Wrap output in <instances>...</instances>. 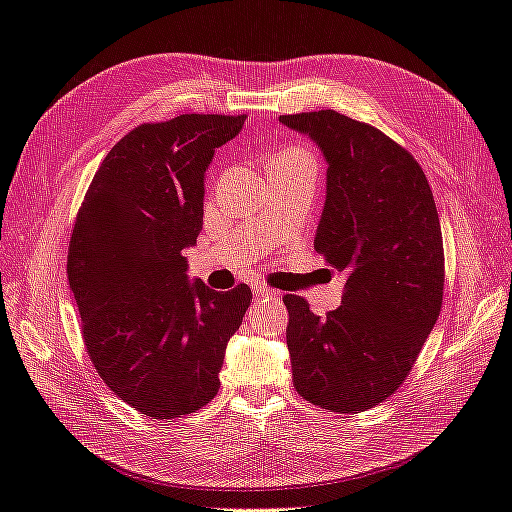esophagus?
Returning a JSON list of instances; mask_svg holds the SVG:
<instances>
[{
  "label": "esophagus",
  "mask_w": 512,
  "mask_h": 512,
  "mask_svg": "<svg viewBox=\"0 0 512 512\" xmlns=\"http://www.w3.org/2000/svg\"><path fill=\"white\" fill-rule=\"evenodd\" d=\"M256 297L258 299H265V301H269V299H277V290H273V288H269V286H256Z\"/></svg>",
  "instance_id": "34e87169"
}]
</instances>
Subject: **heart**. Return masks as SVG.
<instances>
[{
    "instance_id": "heart-1",
    "label": "heart",
    "mask_w": 512,
    "mask_h": 512,
    "mask_svg": "<svg viewBox=\"0 0 512 512\" xmlns=\"http://www.w3.org/2000/svg\"><path fill=\"white\" fill-rule=\"evenodd\" d=\"M280 156H305V158H312L309 156L307 151H303V149H286V151H282Z\"/></svg>"
}]
</instances>
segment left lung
Listing matches in <instances>:
<instances>
[{
    "label": "left lung",
    "instance_id": "1",
    "mask_svg": "<svg viewBox=\"0 0 512 512\" xmlns=\"http://www.w3.org/2000/svg\"><path fill=\"white\" fill-rule=\"evenodd\" d=\"M327 160L314 247L346 273L324 318L286 294L292 382L309 404L356 414L406 380L442 309L444 247L423 168L393 138L335 111L280 115Z\"/></svg>",
    "mask_w": 512,
    "mask_h": 512
}]
</instances>
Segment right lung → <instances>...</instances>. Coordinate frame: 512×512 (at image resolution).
<instances>
[{"mask_svg":"<svg viewBox=\"0 0 512 512\" xmlns=\"http://www.w3.org/2000/svg\"><path fill=\"white\" fill-rule=\"evenodd\" d=\"M245 115L143 123L108 151L76 215L68 282L91 363L151 418L196 412L218 395L228 339L252 290L188 282L185 247L203 230L205 173Z\"/></svg>","mask_w":512,"mask_h":512,"instance_id":"add662e5","label":"right lung"}]
</instances>
